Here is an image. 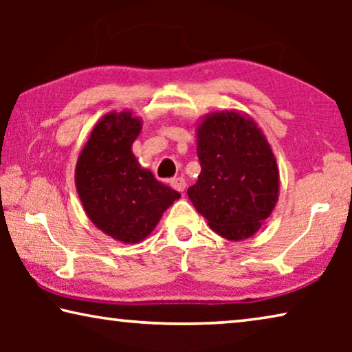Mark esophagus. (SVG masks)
I'll use <instances>...</instances> for the list:
<instances>
[{
	"mask_svg": "<svg viewBox=\"0 0 352 352\" xmlns=\"http://www.w3.org/2000/svg\"><path fill=\"white\" fill-rule=\"evenodd\" d=\"M170 184H172V188L178 190V192H184V189H186V182H184V178H182V177L172 178Z\"/></svg>",
	"mask_w": 352,
	"mask_h": 352,
	"instance_id": "34e87169",
	"label": "esophagus"
}]
</instances>
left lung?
<instances>
[{"label":"left lung","mask_w":352,"mask_h":352,"mask_svg":"<svg viewBox=\"0 0 352 352\" xmlns=\"http://www.w3.org/2000/svg\"><path fill=\"white\" fill-rule=\"evenodd\" d=\"M201 166L188 197L228 241L258 233L279 199V169L265 135L247 113L212 111L195 127Z\"/></svg>","instance_id":"obj_1"}]
</instances>
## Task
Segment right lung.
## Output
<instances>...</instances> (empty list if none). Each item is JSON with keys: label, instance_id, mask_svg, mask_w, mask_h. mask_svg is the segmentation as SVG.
Instances as JSON below:
<instances>
[{"label": "right lung", "instance_id": "obj_1", "mask_svg": "<svg viewBox=\"0 0 352 352\" xmlns=\"http://www.w3.org/2000/svg\"><path fill=\"white\" fill-rule=\"evenodd\" d=\"M142 119L130 110L110 111L93 127L77 157L76 189L91 223L122 243L144 241L163 212L182 197L155 180L132 152Z\"/></svg>", "mask_w": 352, "mask_h": 352}]
</instances>
